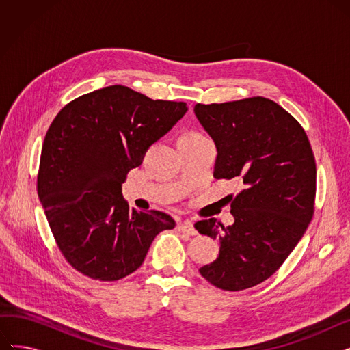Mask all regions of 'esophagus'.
<instances>
[{"mask_svg": "<svg viewBox=\"0 0 350 350\" xmlns=\"http://www.w3.org/2000/svg\"><path fill=\"white\" fill-rule=\"evenodd\" d=\"M177 230H178L180 232H186V234H189V235H197V231H196V228H194V226H193L191 221L178 223V224H177Z\"/></svg>", "mask_w": 350, "mask_h": 350, "instance_id": "1", "label": "esophagus"}]
</instances>
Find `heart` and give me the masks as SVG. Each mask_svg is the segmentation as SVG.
I'll return each mask as SVG.
<instances>
[{"instance_id":"heart-1","label":"heart","mask_w":350,"mask_h":350,"mask_svg":"<svg viewBox=\"0 0 350 350\" xmlns=\"http://www.w3.org/2000/svg\"><path fill=\"white\" fill-rule=\"evenodd\" d=\"M197 136H203V135H200L198 132H187V133L183 135L181 137H197Z\"/></svg>"}]
</instances>
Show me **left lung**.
I'll return each mask as SVG.
<instances>
[{"label":"left lung","instance_id":"obj_1","mask_svg":"<svg viewBox=\"0 0 350 350\" xmlns=\"http://www.w3.org/2000/svg\"><path fill=\"white\" fill-rule=\"evenodd\" d=\"M194 113L217 147L214 177L241 183L228 196L234 224H194L219 243L217 260L200 273L224 291L252 288L284 264L310 223L315 157L298 120L267 98L197 103Z\"/></svg>","mask_w":350,"mask_h":350}]
</instances>
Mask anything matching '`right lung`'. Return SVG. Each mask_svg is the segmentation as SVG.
I'll return each instance as SVG.
<instances>
[{"label": "right lung", "instance_id": "add662e5", "mask_svg": "<svg viewBox=\"0 0 350 350\" xmlns=\"http://www.w3.org/2000/svg\"><path fill=\"white\" fill-rule=\"evenodd\" d=\"M186 112L185 102L113 85L69 102L53 119L36 189L55 241L77 271L122 280L143 264L159 232L174 228L165 213L129 208L122 183Z\"/></svg>", "mask_w": 350, "mask_h": 350}]
</instances>
